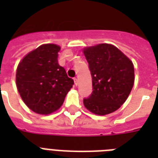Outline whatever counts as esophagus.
<instances>
[{
	"label": "esophagus",
	"instance_id": "34e87169",
	"mask_svg": "<svg viewBox=\"0 0 158 158\" xmlns=\"http://www.w3.org/2000/svg\"><path fill=\"white\" fill-rule=\"evenodd\" d=\"M74 84L75 85H78V84H79V81H78V79L77 78H74Z\"/></svg>",
	"mask_w": 158,
	"mask_h": 158
}]
</instances>
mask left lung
I'll use <instances>...</instances> for the list:
<instances>
[{"instance_id":"left-lung-1","label":"left lung","mask_w":158,"mask_h":158,"mask_svg":"<svg viewBox=\"0 0 158 158\" xmlns=\"http://www.w3.org/2000/svg\"><path fill=\"white\" fill-rule=\"evenodd\" d=\"M84 56L91 73L93 92L84 98V106L96 115H107L120 107L135 82L134 65L129 58L110 44L85 48Z\"/></svg>"}]
</instances>
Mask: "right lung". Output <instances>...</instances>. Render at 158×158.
I'll use <instances>...</instances> for the list:
<instances>
[{"label": "right lung", "mask_w": 158, "mask_h": 158, "mask_svg": "<svg viewBox=\"0 0 158 158\" xmlns=\"http://www.w3.org/2000/svg\"><path fill=\"white\" fill-rule=\"evenodd\" d=\"M59 46L45 44L23 57L16 70V86L28 108L47 115L63 104L74 80L58 64Z\"/></svg>", "instance_id": "obj_1"}]
</instances>
